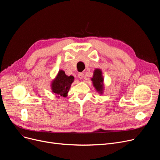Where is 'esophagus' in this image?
Instances as JSON below:
<instances>
[{"label":"esophagus","instance_id":"1","mask_svg":"<svg viewBox=\"0 0 160 160\" xmlns=\"http://www.w3.org/2000/svg\"><path fill=\"white\" fill-rule=\"evenodd\" d=\"M78 76V78L80 79H82L83 78H84V73H83V72H79Z\"/></svg>","mask_w":160,"mask_h":160}]
</instances>
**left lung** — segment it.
<instances>
[{"label":"left lung","instance_id":"8db88e82","mask_svg":"<svg viewBox=\"0 0 160 160\" xmlns=\"http://www.w3.org/2000/svg\"><path fill=\"white\" fill-rule=\"evenodd\" d=\"M93 86L95 87L97 91L101 92L102 91V83H103V78L102 77V72L99 69H96L94 72L93 77L92 78Z\"/></svg>","mask_w":160,"mask_h":160}]
</instances>
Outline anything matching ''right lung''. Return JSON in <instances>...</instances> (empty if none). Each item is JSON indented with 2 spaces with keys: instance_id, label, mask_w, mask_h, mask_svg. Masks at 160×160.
I'll return each mask as SVG.
<instances>
[{
  "instance_id": "add662e5",
  "label": "right lung",
  "mask_w": 160,
  "mask_h": 160,
  "mask_svg": "<svg viewBox=\"0 0 160 160\" xmlns=\"http://www.w3.org/2000/svg\"><path fill=\"white\" fill-rule=\"evenodd\" d=\"M72 76H68L63 71H59L58 76L52 84V88L53 93L58 97H66L71 85L74 81Z\"/></svg>"
}]
</instances>
